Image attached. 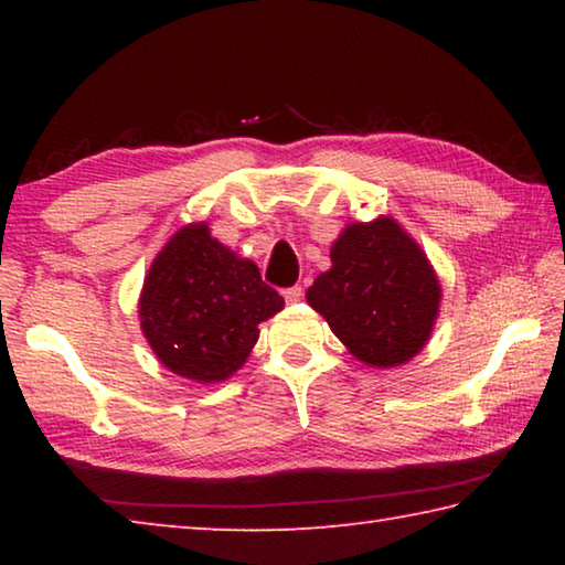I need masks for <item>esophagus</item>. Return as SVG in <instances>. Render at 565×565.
<instances>
[{"label":"esophagus","mask_w":565,"mask_h":565,"mask_svg":"<svg viewBox=\"0 0 565 565\" xmlns=\"http://www.w3.org/2000/svg\"><path fill=\"white\" fill-rule=\"evenodd\" d=\"M284 294V299H286V303H296L303 296V291H301V286H291V289H284L281 291Z\"/></svg>","instance_id":"1"}]
</instances>
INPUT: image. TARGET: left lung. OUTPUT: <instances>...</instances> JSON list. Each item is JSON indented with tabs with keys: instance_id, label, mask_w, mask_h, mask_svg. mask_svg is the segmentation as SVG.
I'll list each match as a JSON object with an SVG mask.
<instances>
[{
	"instance_id": "1",
	"label": "left lung",
	"mask_w": 565,
	"mask_h": 565,
	"mask_svg": "<svg viewBox=\"0 0 565 565\" xmlns=\"http://www.w3.org/2000/svg\"><path fill=\"white\" fill-rule=\"evenodd\" d=\"M331 269L306 301L353 359L374 369L404 366L431 339L441 281L424 248L396 218L351 222L331 244Z\"/></svg>"
}]
</instances>
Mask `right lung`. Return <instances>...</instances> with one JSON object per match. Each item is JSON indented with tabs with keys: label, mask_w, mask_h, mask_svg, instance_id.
Segmentation results:
<instances>
[{
	"label": "right lung",
	"mask_w": 565,
	"mask_h": 565,
	"mask_svg": "<svg viewBox=\"0 0 565 565\" xmlns=\"http://www.w3.org/2000/svg\"><path fill=\"white\" fill-rule=\"evenodd\" d=\"M281 309L284 299L262 281L259 266L214 238L206 222H194L151 262L139 327L161 366L206 386L244 366L259 323Z\"/></svg>",
	"instance_id": "right-lung-1"
}]
</instances>
